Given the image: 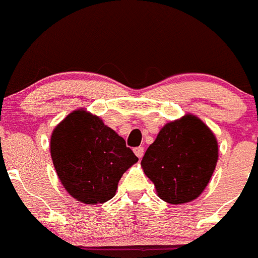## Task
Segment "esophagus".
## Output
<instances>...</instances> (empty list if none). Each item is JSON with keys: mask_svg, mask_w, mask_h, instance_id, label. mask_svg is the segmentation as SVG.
<instances>
[{"mask_svg": "<svg viewBox=\"0 0 258 258\" xmlns=\"http://www.w3.org/2000/svg\"><path fill=\"white\" fill-rule=\"evenodd\" d=\"M134 153H136V156L141 159L144 154V148L143 147H137V148H134Z\"/></svg>", "mask_w": 258, "mask_h": 258, "instance_id": "obj_1", "label": "esophagus"}]
</instances>
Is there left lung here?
Instances as JSON below:
<instances>
[{
	"mask_svg": "<svg viewBox=\"0 0 258 258\" xmlns=\"http://www.w3.org/2000/svg\"><path fill=\"white\" fill-rule=\"evenodd\" d=\"M217 161L218 143L213 132L196 116L186 115L162 127L142 166L159 198L176 205L204 191Z\"/></svg>",
	"mask_w": 258,
	"mask_h": 258,
	"instance_id": "left-lung-1",
	"label": "left lung"
}]
</instances>
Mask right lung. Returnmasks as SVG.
I'll list each match as a JSON object with an SVG mask.
<instances>
[{
    "instance_id": "obj_1",
    "label": "right lung",
    "mask_w": 258,
    "mask_h": 258,
    "mask_svg": "<svg viewBox=\"0 0 258 258\" xmlns=\"http://www.w3.org/2000/svg\"><path fill=\"white\" fill-rule=\"evenodd\" d=\"M50 154L68 194L91 205L114 198L122 173L138 161L121 137L85 110L71 112L57 125Z\"/></svg>"
}]
</instances>
